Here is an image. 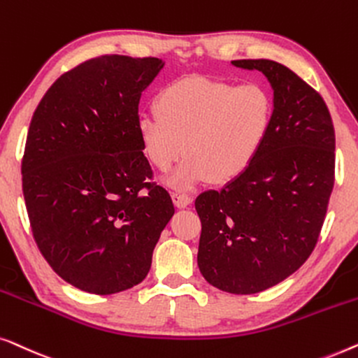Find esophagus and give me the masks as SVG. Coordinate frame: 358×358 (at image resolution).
<instances>
[{"label":"esophagus","instance_id":"34e87169","mask_svg":"<svg viewBox=\"0 0 358 358\" xmlns=\"http://www.w3.org/2000/svg\"><path fill=\"white\" fill-rule=\"evenodd\" d=\"M172 198H173V203L177 208H186V206L193 201V198H191L189 194L181 193V191H175V193L172 194Z\"/></svg>","mask_w":358,"mask_h":358}]
</instances>
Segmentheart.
I'll return each instance as SVG.
<instances>
[{
    "instance_id": "1",
    "label": "heart",
    "mask_w": 358,
    "mask_h": 358,
    "mask_svg": "<svg viewBox=\"0 0 358 358\" xmlns=\"http://www.w3.org/2000/svg\"><path fill=\"white\" fill-rule=\"evenodd\" d=\"M155 113L138 123L144 157L159 172H169L173 188H193L213 178L229 183L256 162L273 133L275 103L263 84L188 78L160 89Z\"/></svg>"
}]
</instances>
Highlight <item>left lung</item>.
Wrapping results in <instances>:
<instances>
[{"label":"left lung","mask_w":358,"mask_h":358,"mask_svg":"<svg viewBox=\"0 0 358 358\" xmlns=\"http://www.w3.org/2000/svg\"><path fill=\"white\" fill-rule=\"evenodd\" d=\"M231 63L268 78L274 127L241 177L196 198L198 266L210 285L250 295L294 274L318 243L334 188L336 134L323 97L284 64Z\"/></svg>","instance_id":"1"}]
</instances>
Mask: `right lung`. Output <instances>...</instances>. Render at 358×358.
<instances>
[{
  "instance_id": "1",
  "label": "right lung",
  "mask_w": 358,
  "mask_h": 358,
  "mask_svg": "<svg viewBox=\"0 0 358 358\" xmlns=\"http://www.w3.org/2000/svg\"><path fill=\"white\" fill-rule=\"evenodd\" d=\"M164 62L102 55L59 76L35 108L22 193L40 253L95 295L138 285L175 213L139 145V99Z\"/></svg>"
}]
</instances>
